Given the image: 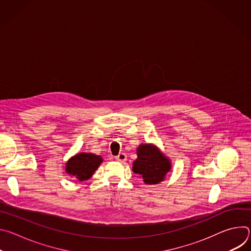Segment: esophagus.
I'll return each mask as SVG.
<instances>
[{"label":"esophagus","instance_id":"34e87169","mask_svg":"<svg viewBox=\"0 0 251 251\" xmlns=\"http://www.w3.org/2000/svg\"><path fill=\"white\" fill-rule=\"evenodd\" d=\"M115 159H116L117 161H119V162H125V161L127 160V156H126V154H124V153H120L118 156L115 157Z\"/></svg>","mask_w":251,"mask_h":251}]
</instances>
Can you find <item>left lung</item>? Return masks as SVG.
<instances>
[{"label": "left lung", "mask_w": 251, "mask_h": 251, "mask_svg": "<svg viewBox=\"0 0 251 251\" xmlns=\"http://www.w3.org/2000/svg\"><path fill=\"white\" fill-rule=\"evenodd\" d=\"M137 155L138 158L133 162V172L139 174L147 185L162 182L171 169L170 160L158 148L148 144L141 145Z\"/></svg>", "instance_id": "left-lung-1"}]
</instances>
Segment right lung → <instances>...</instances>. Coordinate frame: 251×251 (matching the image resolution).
I'll return each mask as SVG.
<instances>
[{"instance_id": "right-lung-1", "label": "right lung", "mask_w": 251, "mask_h": 251, "mask_svg": "<svg viewBox=\"0 0 251 251\" xmlns=\"http://www.w3.org/2000/svg\"><path fill=\"white\" fill-rule=\"evenodd\" d=\"M102 163V158L91 153H79L66 164V173L79 181H86Z\"/></svg>"}]
</instances>
